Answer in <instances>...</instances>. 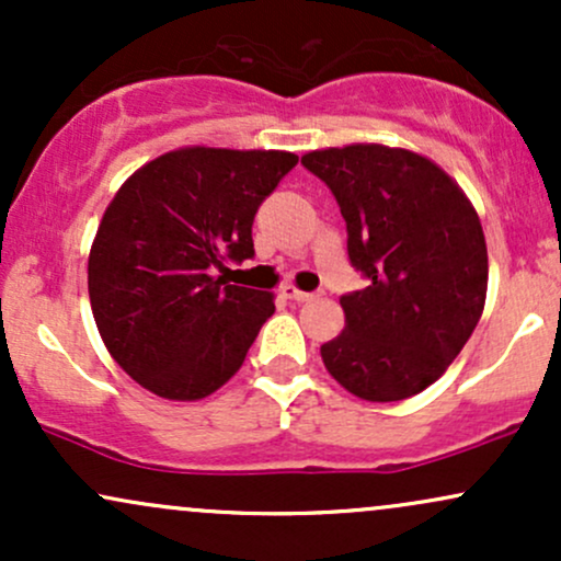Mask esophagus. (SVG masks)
Segmentation results:
<instances>
[{"label":"esophagus","instance_id":"1","mask_svg":"<svg viewBox=\"0 0 561 561\" xmlns=\"http://www.w3.org/2000/svg\"><path fill=\"white\" fill-rule=\"evenodd\" d=\"M282 295H285V298H289V300H295V302H308V300L317 298V295H313V293H302V289L293 287V285L282 287Z\"/></svg>","mask_w":561,"mask_h":561}]
</instances>
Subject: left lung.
<instances>
[{
  "instance_id": "obj_1",
  "label": "left lung",
  "mask_w": 561,
  "mask_h": 561,
  "mask_svg": "<svg viewBox=\"0 0 561 561\" xmlns=\"http://www.w3.org/2000/svg\"><path fill=\"white\" fill-rule=\"evenodd\" d=\"M300 163L332 190L347 259L369 279L340 298L345 330L321 345L327 371L364 401L416 396L459 356L485 306L472 203L433 160L398 147H330Z\"/></svg>"
}]
</instances>
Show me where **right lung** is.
Instances as JSON below:
<instances>
[{"instance_id": "obj_1", "label": "right lung", "mask_w": 561, "mask_h": 561, "mask_svg": "<svg viewBox=\"0 0 561 561\" xmlns=\"http://www.w3.org/2000/svg\"><path fill=\"white\" fill-rule=\"evenodd\" d=\"M298 163L279 150L184 147L126 179L89 253V300L111 356L141 388L197 401L237 375L274 295L229 285L253 218Z\"/></svg>"}]
</instances>
